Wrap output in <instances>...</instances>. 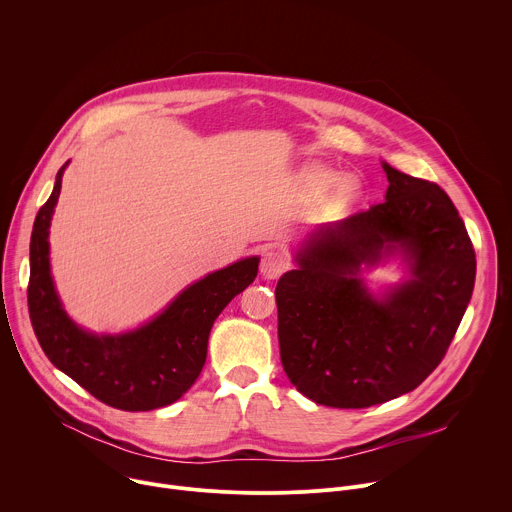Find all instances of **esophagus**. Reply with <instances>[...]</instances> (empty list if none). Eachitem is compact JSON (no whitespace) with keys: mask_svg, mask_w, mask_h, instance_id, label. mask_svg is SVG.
Listing matches in <instances>:
<instances>
[{"mask_svg":"<svg viewBox=\"0 0 512 512\" xmlns=\"http://www.w3.org/2000/svg\"><path fill=\"white\" fill-rule=\"evenodd\" d=\"M289 267V257L283 249H269L261 259V275L265 279H277Z\"/></svg>","mask_w":512,"mask_h":512,"instance_id":"obj_1","label":"esophagus"}]
</instances>
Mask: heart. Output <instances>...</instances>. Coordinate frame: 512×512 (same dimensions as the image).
<instances>
[{
	"mask_svg": "<svg viewBox=\"0 0 512 512\" xmlns=\"http://www.w3.org/2000/svg\"><path fill=\"white\" fill-rule=\"evenodd\" d=\"M304 180H306V186L312 190V192H322L326 190L332 182H334V172L322 168V166H312L306 170L304 174ZM360 196V188L354 180H346L342 182L334 194H332V202L338 204V206H346V204H352L356 198Z\"/></svg>",
	"mask_w": 512,
	"mask_h": 512,
	"instance_id": "1",
	"label": "heart"
}]
</instances>
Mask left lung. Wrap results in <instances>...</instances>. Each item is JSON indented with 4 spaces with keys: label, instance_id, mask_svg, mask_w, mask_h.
Listing matches in <instances>:
<instances>
[{
    "label": "left lung",
    "instance_id": "8db88e82",
    "mask_svg": "<svg viewBox=\"0 0 512 512\" xmlns=\"http://www.w3.org/2000/svg\"><path fill=\"white\" fill-rule=\"evenodd\" d=\"M387 200L316 231L275 287L279 354L308 399L364 409L419 387L446 356L472 298L476 255L450 196L383 164ZM401 246L414 277L385 301L355 277Z\"/></svg>",
    "mask_w": 512,
    "mask_h": 512
}]
</instances>
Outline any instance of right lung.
Here are the masks:
<instances>
[{
    "instance_id": "obj_1",
    "label": "right lung",
    "mask_w": 512,
    "mask_h": 512,
    "mask_svg": "<svg viewBox=\"0 0 512 512\" xmlns=\"http://www.w3.org/2000/svg\"><path fill=\"white\" fill-rule=\"evenodd\" d=\"M38 210L30 241L28 312L48 360L95 399L121 411H152L178 401L198 379L216 316L257 277L249 257L196 281L150 324L121 336H93L62 310L48 265V227L62 172Z\"/></svg>"
}]
</instances>
